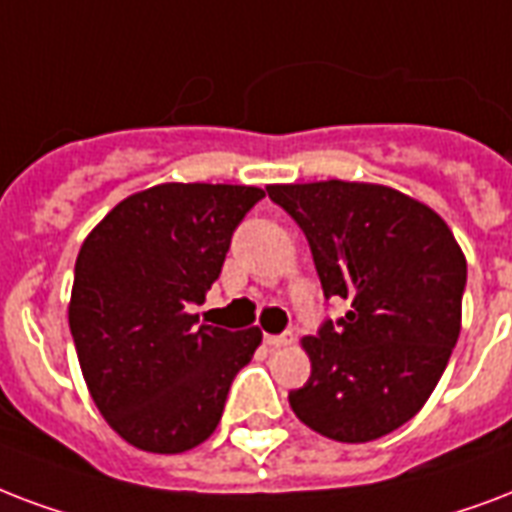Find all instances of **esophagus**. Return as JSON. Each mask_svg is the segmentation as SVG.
<instances>
[{"label":"esophagus","mask_w":512,"mask_h":512,"mask_svg":"<svg viewBox=\"0 0 512 512\" xmlns=\"http://www.w3.org/2000/svg\"><path fill=\"white\" fill-rule=\"evenodd\" d=\"M292 343V335H265V346H271V349H279V346H287Z\"/></svg>","instance_id":"34e87169"}]
</instances>
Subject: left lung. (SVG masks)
I'll list each match as a JSON object with an SVG mask.
<instances>
[{"label": "left lung", "mask_w": 512, "mask_h": 512, "mask_svg": "<svg viewBox=\"0 0 512 512\" xmlns=\"http://www.w3.org/2000/svg\"><path fill=\"white\" fill-rule=\"evenodd\" d=\"M306 233L325 298L349 303L303 338L311 376L290 392L306 427L338 443L395 432L427 403L462 330L467 260L438 212L368 182L268 185Z\"/></svg>", "instance_id": "left-lung-1"}]
</instances>
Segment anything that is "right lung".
Instances as JSON below:
<instances>
[{
  "mask_svg": "<svg viewBox=\"0 0 512 512\" xmlns=\"http://www.w3.org/2000/svg\"><path fill=\"white\" fill-rule=\"evenodd\" d=\"M260 187L166 182L128 195L80 247L69 300L93 403L131 446L182 454L212 435L257 327L198 325L233 230Z\"/></svg>",
  "mask_w": 512,
  "mask_h": 512,
  "instance_id": "add662e5",
  "label": "right lung"
}]
</instances>
